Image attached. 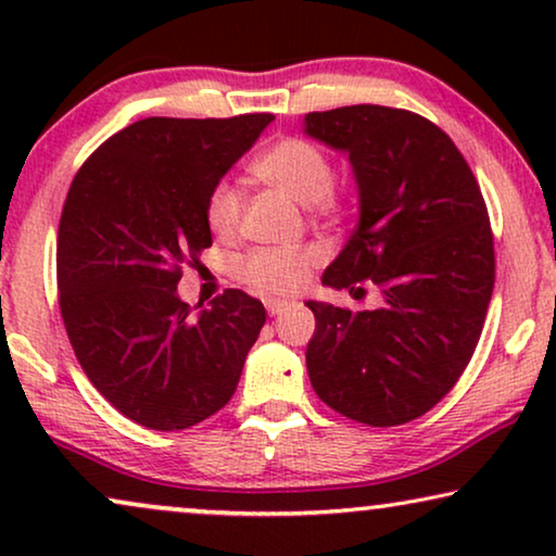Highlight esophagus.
Masks as SVG:
<instances>
[{"label":"esophagus","mask_w":556,"mask_h":556,"mask_svg":"<svg viewBox=\"0 0 556 556\" xmlns=\"http://www.w3.org/2000/svg\"><path fill=\"white\" fill-rule=\"evenodd\" d=\"M265 308H268L270 316H280L288 308V303H283V301H265Z\"/></svg>","instance_id":"34e87169"}]
</instances>
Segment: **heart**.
Masks as SVG:
<instances>
[{
  "label": "heart",
  "mask_w": 556,
  "mask_h": 556,
  "mask_svg": "<svg viewBox=\"0 0 556 556\" xmlns=\"http://www.w3.org/2000/svg\"><path fill=\"white\" fill-rule=\"evenodd\" d=\"M255 177L278 189L303 207H324L331 200L333 166L329 156L311 141L283 139L265 151L255 164ZM242 194L238 187L217 185L207 200V225L219 238H232L240 227ZM318 263L316 248L253 250L238 263V276L265 295H291L306 283Z\"/></svg>",
  "instance_id": "obj_1"
}]
</instances>
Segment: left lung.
<instances>
[{"label":"left lung","instance_id":"obj_1","mask_svg":"<svg viewBox=\"0 0 556 556\" xmlns=\"http://www.w3.org/2000/svg\"><path fill=\"white\" fill-rule=\"evenodd\" d=\"M303 134L346 154L359 197L321 283L371 280L384 299L356 314L306 301L311 384L349 420L409 422L453 390L481 337L496 265L481 189L451 136L417 113L344 105L308 113Z\"/></svg>","mask_w":556,"mask_h":556}]
</instances>
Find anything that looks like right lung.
<instances>
[{"mask_svg": "<svg viewBox=\"0 0 556 556\" xmlns=\"http://www.w3.org/2000/svg\"><path fill=\"white\" fill-rule=\"evenodd\" d=\"M270 113L143 118L75 174L58 230L60 314L98 392L151 430L223 409L265 324L261 301L225 291L192 316L181 265L212 245L207 200Z\"/></svg>", "mask_w": 556, "mask_h": 556, "instance_id": "add662e5", "label": "right lung"}]
</instances>
